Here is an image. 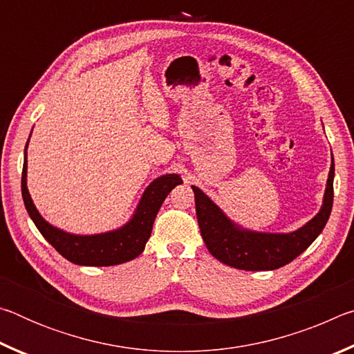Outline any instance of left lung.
<instances>
[{"instance_id":"8db88e82","label":"left lung","mask_w":354,"mask_h":354,"mask_svg":"<svg viewBox=\"0 0 354 354\" xmlns=\"http://www.w3.org/2000/svg\"><path fill=\"white\" fill-rule=\"evenodd\" d=\"M334 159L329 169L325 196L320 212L299 230L279 232H256L243 230L231 221L215 203L195 185V209L206 247L215 259L239 270H274L292 262L313 243L325 227L334 198Z\"/></svg>"}]
</instances>
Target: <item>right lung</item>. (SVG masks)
I'll use <instances>...</instances> for the list:
<instances>
[{"instance_id": "obj_1", "label": "right lung", "mask_w": 354, "mask_h": 354, "mask_svg": "<svg viewBox=\"0 0 354 354\" xmlns=\"http://www.w3.org/2000/svg\"><path fill=\"white\" fill-rule=\"evenodd\" d=\"M26 148L21 173V195L26 211L29 217L32 218L34 225L37 226L40 234L55 247L57 253L62 254L70 262L77 263V266L107 267L136 259L145 250L148 239L151 236L154 218L167 195L170 194L173 187L183 183L179 175H164L154 179L147 190L143 192L139 206H137L133 218L127 225H123L115 231L103 232V234L76 236L48 223L39 214L37 207L34 206L26 187Z\"/></svg>"}]
</instances>
